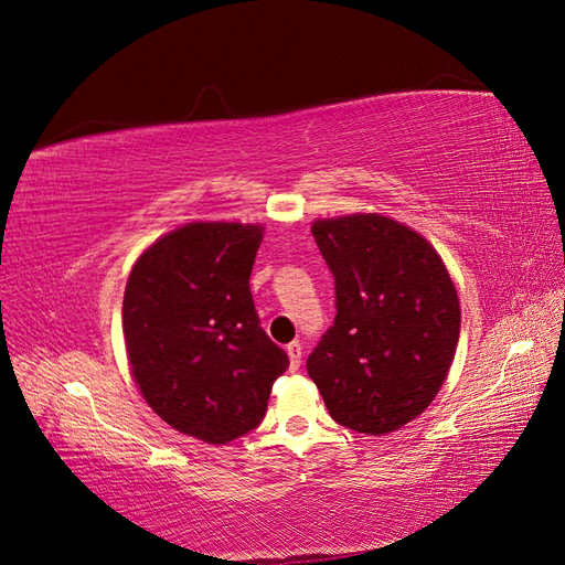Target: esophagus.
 Here are the masks:
<instances>
[{"instance_id": "1", "label": "esophagus", "mask_w": 565, "mask_h": 565, "mask_svg": "<svg viewBox=\"0 0 565 565\" xmlns=\"http://www.w3.org/2000/svg\"><path fill=\"white\" fill-rule=\"evenodd\" d=\"M287 355H289V370L297 372L301 365V344L299 341H292V344H287Z\"/></svg>"}]
</instances>
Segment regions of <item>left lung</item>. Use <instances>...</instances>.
<instances>
[{"instance_id": "1", "label": "left lung", "mask_w": 565, "mask_h": 565, "mask_svg": "<svg viewBox=\"0 0 565 565\" xmlns=\"http://www.w3.org/2000/svg\"><path fill=\"white\" fill-rule=\"evenodd\" d=\"M311 233L337 289V318L309 355L330 417L384 436L419 417L446 384L459 341V297L436 247L401 221L355 212Z\"/></svg>"}]
</instances>
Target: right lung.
<instances>
[{"mask_svg":"<svg viewBox=\"0 0 565 565\" xmlns=\"http://www.w3.org/2000/svg\"><path fill=\"white\" fill-rule=\"evenodd\" d=\"M262 224L191 221L131 266L122 332L131 377L152 413L210 446L266 415L287 353L259 328L249 292Z\"/></svg>","mask_w":565,"mask_h":565,"instance_id":"obj_1","label":"right lung"}]
</instances>
